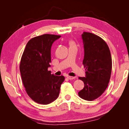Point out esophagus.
I'll return each mask as SVG.
<instances>
[{"label":"esophagus","mask_w":129,"mask_h":129,"mask_svg":"<svg viewBox=\"0 0 129 129\" xmlns=\"http://www.w3.org/2000/svg\"><path fill=\"white\" fill-rule=\"evenodd\" d=\"M67 77V79H69V80H73V79H75V77H74L70 76H68Z\"/></svg>","instance_id":"obj_1"}]
</instances>
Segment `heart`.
<instances>
[{
	"label": "heart",
	"mask_w": 129,
	"mask_h": 129,
	"mask_svg": "<svg viewBox=\"0 0 129 129\" xmlns=\"http://www.w3.org/2000/svg\"><path fill=\"white\" fill-rule=\"evenodd\" d=\"M71 44H73V42H71Z\"/></svg>",
	"instance_id": "heart-1"
}]
</instances>
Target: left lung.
<instances>
[{"label":"left lung","mask_w":129,"mask_h":129,"mask_svg":"<svg viewBox=\"0 0 129 129\" xmlns=\"http://www.w3.org/2000/svg\"><path fill=\"white\" fill-rule=\"evenodd\" d=\"M84 55L83 64L85 68V77H80L84 86L79 92L83 100L91 101L104 92L110 79L112 59L107 43L101 37L91 33L82 34Z\"/></svg>","instance_id":"8db88e82"}]
</instances>
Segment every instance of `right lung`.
Masks as SVG:
<instances>
[{"instance_id":"right-lung-1","label":"right lung","mask_w":129,"mask_h":129,"mask_svg":"<svg viewBox=\"0 0 129 129\" xmlns=\"http://www.w3.org/2000/svg\"><path fill=\"white\" fill-rule=\"evenodd\" d=\"M61 37L43 34L27 42L20 63L23 84L30 98L39 104L46 105L58 96L63 76H56L48 71L51 62V47Z\"/></svg>"}]
</instances>
